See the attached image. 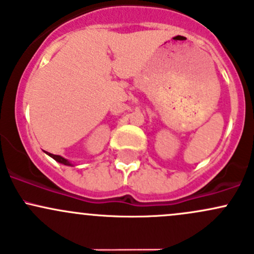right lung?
<instances>
[{
  "label": "right lung",
  "instance_id": "obj_1",
  "mask_svg": "<svg viewBox=\"0 0 254 254\" xmlns=\"http://www.w3.org/2000/svg\"><path fill=\"white\" fill-rule=\"evenodd\" d=\"M46 154H48L49 156H51L52 159H55V160H56L57 163L64 164V165H67V166H73V164L70 163V161L67 160V159L62 158V156H60V155H54V154H51V153H46Z\"/></svg>",
  "mask_w": 254,
  "mask_h": 254
}]
</instances>
